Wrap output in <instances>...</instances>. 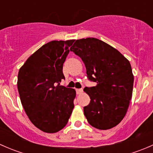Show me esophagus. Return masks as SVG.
<instances>
[{
	"mask_svg": "<svg viewBox=\"0 0 153 153\" xmlns=\"http://www.w3.org/2000/svg\"><path fill=\"white\" fill-rule=\"evenodd\" d=\"M75 91H76V93L78 94V95H79V94L82 93L83 92V89H76Z\"/></svg>",
	"mask_w": 153,
	"mask_h": 153,
	"instance_id": "1",
	"label": "esophagus"
}]
</instances>
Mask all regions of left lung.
<instances>
[{"label":"left lung","instance_id":"obj_1","mask_svg":"<svg viewBox=\"0 0 153 153\" xmlns=\"http://www.w3.org/2000/svg\"><path fill=\"white\" fill-rule=\"evenodd\" d=\"M70 51L84 63L88 80L96 83L84 89L91 99L84 107L87 121L98 129L114 127L124 118L132 98L130 63L116 49L94 38L76 40Z\"/></svg>","mask_w":153,"mask_h":153}]
</instances>
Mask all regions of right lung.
I'll return each instance as SVG.
<instances>
[{
	"instance_id": "add662e5",
	"label": "right lung",
	"mask_w": 153,
	"mask_h": 153,
	"mask_svg": "<svg viewBox=\"0 0 153 153\" xmlns=\"http://www.w3.org/2000/svg\"><path fill=\"white\" fill-rule=\"evenodd\" d=\"M75 40L52 41L32 54L19 69L18 89L32 123L48 133L62 129L74 108L76 92L60 85L65 79L63 65Z\"/></svg>"
}]
</instances>
